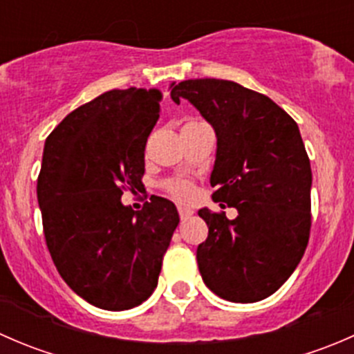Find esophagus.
<instances>
[{
	"instance_id": "1",
	"label": "esophagus",
	"mask_w": 354,
	"mask_h": 354,
	"mask_svg": "<svg viewBox=\"0 0 354 354\" xmlns=\"http://www.w3.org/2000/svg\"><path fill=\"white\" fill-rule=\"evenodd\" d=\"M178 212H180L181 221H187V219H190L192 216H194V210L188 209V207H178Z\"/></svg>"
}]
</instances>
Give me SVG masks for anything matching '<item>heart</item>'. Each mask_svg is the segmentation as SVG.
Returning a JSON list of instances; mask_svg holds the SVG:
<instances>
[{"instance_id":"heart-1","label":"heart","mask_w":354,"mask_h":354,"mask_svg":"<svg viewBox=\"0 0 354 354\" xmlns=\"http://www.w3.org/2000/svg\"><path fill=\"white\" fill-rule=\"evenodd\" d=\"M167 190H169L173 197L187 200L192 195V192H194V188H192V183L188 180H173L167 183Z\"/></svg>"}]
</instances>
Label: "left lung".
<instances>
[{
    "mask_svg": "<svg viewBox=\"0 0 354 354\" xmlns=\"http://www.w3.org/2000/svg\"><path fill=\"white\" fill-rule=\"evenodd\" d=\"M217 137L212 198L238 216L200 209L209 236L197 248L205 286L233 303H255L283 286L305 253L312 226V167L298 124L267 95L231 80L173 84Z\"/></svg>",
    "mask_w": 354,
    "mask_h": 354,
    "instance_id": "8db88e82",
    "label": "left lung"
}]
</instances>
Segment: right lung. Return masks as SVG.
Returning a JSON list of instances; mask_svg holds the SVG:
<instances>
[{
	"instance_id": "1",
	"label": "right lung",
	"mask_w": 354,
	"mask_h": 354,
	"mask_svg": "<svg viewBox=\"0 0 354 354\" xmlns=\"http://www.w3.org/2000/svg\"><path fill=\"white\" fill-rule=\"evenodd\" d=\"M160 99L157 88H114L71 111L46 138L37 178L46 245L68 286L97 308L130 310L154 292L180 223L167 198L142 210L121 203L127 188L142 187Z\"/></svg>"
}]
</instances>
